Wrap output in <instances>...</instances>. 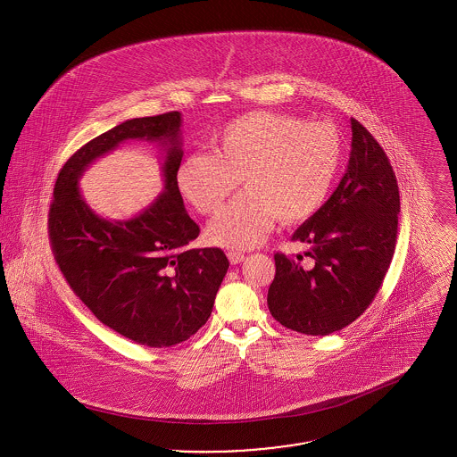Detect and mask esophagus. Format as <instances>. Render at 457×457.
Instances as JSON below:
<instances>
[{
    "mask_svg": "<svg viewBox=\"0 0 457 457\" xmlns=\"http://www.w3.org/2000/svg\"><path fill=\"white\" fill-rule=\"evenodd\" d=\"M228 259H229V262H231L233 265H237V263H239V262L245 261V253L231 250V252H228Z\"/></svg>",
    "mask_w": 457,
    "mask_h": 457,
    "instance_id": "34e87169",
    "label": "esophagus"
}]
</instances>
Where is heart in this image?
Returning <instances> with one entry per match:
<instances>
[{
	"label": "heart",
	"mask_w": 457,
	"mask_h": 457,
	"mask_svg": "<svg viewBox=\"0 0 457 457\" xmlns=\"http://www.w3.org/2000/svg\"><path fill=\"white\" fill-rule=\"evenodd\" d=\"M343 162V138L326 123L257 111L228 123L214 151L185 155L176 183L198 212L212 216L243 181L239 194L209 228L222 246L261 245L276 218H312L326 202Z\"/></svg>",
	"instance_id": "1"
}]
</instances>
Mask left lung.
<instances>
[{
  "label": "left lung",
  "mask_w": 457,
  "mask_h": 457,
  "mask_svg": "<svg viewBox=\"0 0 457 457\" xmlns=\"http://www.w3.org/2000/svg\"><path fill=\"white\" fill-rule=\"evenodd\" d=\"M346 173L326 204L293 233L308 243L300 261L276 253V278L267 293L272 317L284 327L327 336L354 322L373 302L391 265L397 239L399 188L391 162L360 121Z\"/></svg>",
  "instance_id": "left-lung-1"
}]
</instances>
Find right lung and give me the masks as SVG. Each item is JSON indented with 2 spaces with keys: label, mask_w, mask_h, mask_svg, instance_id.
Listing matches in <instances>:
<instances>
[{
  "label": "right lung",
  "mask_w": 457,
  "mask_h": 457,
  "mask_svg": "<svg viewBox=\"0 0 457 457\" xmlns=\"http://www.w3.org/2000/svg\"><path fill=\"white\" fill-rule=\"evenodd\" d=\"M181 112L133 118L96 137L58 174L49 239L73 293L109 328L149 348H170L204 326L229 262L220 248H188L200 228L176 183ZM127 139H147L165 154L163 194L127 221L97 217L79 192L87 166Z\"/></svg>",
  "instance_id": "right-lung-1"
}]
</instances>
